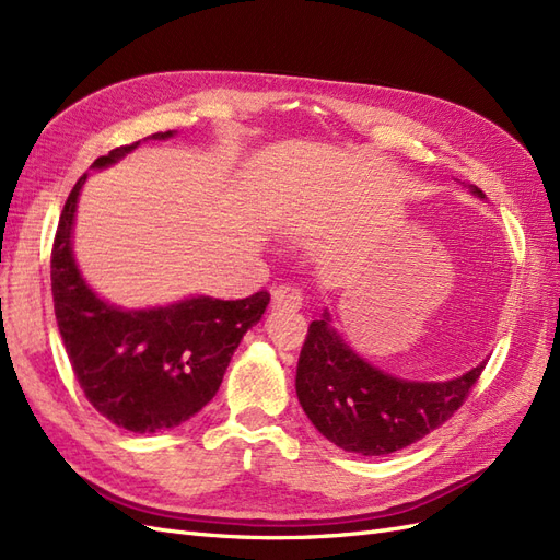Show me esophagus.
<instances>
[{"label":"esophagus","instance_id":"esophagus-1","mask_svg":"<svg viewBox=\"0 0 560 560\" xmlns=\"http://www.w3.org/2000/svg\"><path fill=\"white\" fill-rule=\"evenodd\" d=\"M303 303V294L294 284H280L270 292V306L273 311H299Z\"/></svg>","mask_w":560,"mask_h":560}]
</instances>
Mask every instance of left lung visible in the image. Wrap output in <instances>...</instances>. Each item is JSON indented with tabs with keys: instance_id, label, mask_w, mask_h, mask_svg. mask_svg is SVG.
I'll use <instances>...</instances> for the list:
<instances>
[{
	"instance_id": "obj_1",
	"label": "left lung",
	"mask_w": 560,
	"mask_h": 560,
	"mask_svg": "<svg viewBox=\"0 0 560 560\" xmlns=\"http://www.w3.org/2000/svg\"><path fill=\"white\" fill-rule=\"evenodd\" d=\"M474 194L483 196L479 189ZM486 362L446 383L401 381L366 364L329 327L313 319L296 366V395L331 444L360 455H387L416 444L460 409Z\"/></svg>"
}]
</instances>
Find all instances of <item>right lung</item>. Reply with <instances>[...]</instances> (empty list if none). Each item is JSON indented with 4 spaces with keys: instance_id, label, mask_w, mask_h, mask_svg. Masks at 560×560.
Returning a JSON list of instances; mask_svg holds the SVG:
<instances>
[{
    "instance_id": "1",
    "label": "right lung",
    "mask_w": 560,
    "mask_h": 560,
    "mask_svg": "<svg viewBox=\"0 0 560 560\" xmlns=\"http://www.w3.org/2000/svg\"><path fill=\"white\" fill-rule=\"evenodd\" d=\"M138 144L112 149L93 167L116 163ZM86 177L67 196L50 249V290L67 358L83 395L114 425L138 434L177 428L217 395L235 348L261 319L270 294L261 290L238 301L194 296L154 311L109 306L83 282L72 257L74 210Z\"/></svg>"
}]
</instances>
